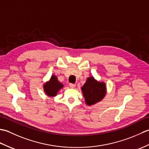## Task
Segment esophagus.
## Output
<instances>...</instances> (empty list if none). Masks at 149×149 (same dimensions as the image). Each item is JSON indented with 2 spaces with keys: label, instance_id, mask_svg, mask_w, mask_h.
<instances>
[{
  "label": "esophagus",
  "instance_id": "1",
  "mask_svg": "<svg viewBox=\"0 0 149 149\" xmlns=\"http://www.w3.org/2000/svg\"><path fill=\"white\" fill-rule=\"evenodd\" d=\"M69 86L71 88H74L75 87V84H72V83H70L69 84Z\"/></svg>",
  "mask_w": 149,
  "mask_h": 149
}]
</instances>
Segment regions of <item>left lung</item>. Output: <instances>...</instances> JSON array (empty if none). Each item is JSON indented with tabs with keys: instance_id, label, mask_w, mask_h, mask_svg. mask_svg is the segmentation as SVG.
I'll return each mask as SVG.
<instances>
[{
	"instance_id": "1",
	"label": "left lung",
	"mask_w": 149,
	"mask_h": 149,
	"mask_svg": "<svg viewBox=\"0 0 149 149\" xmlns=\"http://www.w3.org/2000/svg\"><path fill=\"white\" fill-rule=\"evenodd\" d=\"M82 92L85 99V102L88 106L93 105L100 102L106 93V84L99 82L93 77L87 79V81L81 88Z\"/></svg>"
}]
</instances>
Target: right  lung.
Instances as JSON below:
<instances>
[{
    "instance_id": "add662e5",
    "label": "right lung",
    "mask_w": 149,
    "mask_h": 149,
    "mask_svg": "<svg viewBox=\"0 0 149 149\" xmlns=\"http://www.w3.org/2000/svg\"><path fill=\"white\" fill-rule=\"evenodd\" d=\"M63 87V84L58 81V78L56 75H52L49 81L47 82L43 85V89L46 95L49 97L56 96L59 90Z\"/></svg>"
}]
</instances>
